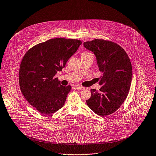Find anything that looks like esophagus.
Masks as SVG:
<instances>
[{"instance_id": "34e87169", "label": "esophagus", "mask_w": 156, "mask_h": 156, "mask_svg": "<svg viewBox=\"0 0 156 156\" xmlns=\"http://www.w3.org/2000/svg\"><path fill=\"white\" fill-rule=\"evenodd\" d=\"M76 89L78 90H84L85 88L83 87H81V86H76Z\"/></svg>"}]
</instances>
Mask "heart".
Here are the masks:
<instances>
[{
  "instance_id": "heart-1",
  "label": "heart",
  "mask_w": 156,
  "mask_h": 156,
  "mask_svg": "<svg viewBox=\"0 0 156 156\" xmlns=\"http://www.w3.org/2000/svg\"><path fill=\"white\" fill-rule=\"evenodd\" d=\"M82 56H93V54L90 52H84L82 54Z\"/></svg>"
}]
</instances>
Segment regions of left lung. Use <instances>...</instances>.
<instances>
[{"label": "left lung", "mask_w": 156, "mask_h": 156, "mask_svg": "<svg viewBox=\"0 0 156 156\" xmlns=\"http://www.w3.org/2000/svg\"><path fill=\"white\" fill-rule=\"evenodd\" d=\"M84 46L94 54L102 72L100 92L92 89L86 103L98 115H111L119 108L129 92L132 80L130 60L121 46L109 40L94 39L84 42Z\"/></svg>", "instance_id": "left-lung-1"}]
</instances>
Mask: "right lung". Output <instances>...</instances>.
<instances>
[{
    "mask_svg": "<svg viewBox=\"0 0 156 156\" xmlns=\"http://www.w3.org/2000/svg\"><path fill=\"white\" fill-rule=\"evenodd\" d=\"M81 43L76 39L52 38L35 45L23 57L19 75L20 88L40 113L49 115L63 107L71 86H62L54 76Z\"/></svg>",
    "mask_w": 156,
    "mask_h": 156,
    "instance_id": "1",
    "label": "right lung"
}]
</instances>
